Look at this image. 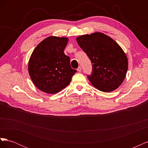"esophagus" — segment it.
<instances>
[{
    "instance_id": "1",
    "label": "esophagus",
    "mask_w": 148,
    "mask_h": 148,
    "mask_svg": "<svg viewBox=\"0 0 148 148\" xmlns=\"http://www.w3.org/2000/svg\"><path fill=\"white\" fill-rule=\"evenodd\" d=\"M77 71H79V72H80V71H82V67H81V66H79L78 68L77 69Z\"/></svg>"
}]
</instances>
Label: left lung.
I'll use <instances>...</instances> for the list:
<instances>
[{
  "label": "left lung",
  "mask_w": 148,
  "mask_h": 148,
  "mask_svg": "<svg viewBox=\"0 0 148 148\" xmlns=\"http://www.w3.org/2000/svg\"><path fill=\"white\" fill-rule=\"evenodd\" d=\"M91 60L92 71L88 78L98 90L109 92L122 84L128 70V59L119 44L106 34L96 32L77 38Z\"/></svg>",
  "instance_id": "8db88e82"
}]
</instances>
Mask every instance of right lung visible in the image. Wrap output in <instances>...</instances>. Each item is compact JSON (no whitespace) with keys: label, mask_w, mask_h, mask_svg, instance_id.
<instances>
[{"label":"right lung","mask_w":148,"mask_h":148,"mask_svg":"<svg viewBox=\"0 0 148 148\" xmlns=\"http://www.w3.org/2000/svg\"><path fill=\"white\" fill-rule=\"evenodd\" d=\"M69 39L49 36L34 49L28 62V73L39 90L55 94L68 86L77 70L71 69L70 57L64 51Z\"/></svg>","instance_id":"add662e5"}]
</instances>
